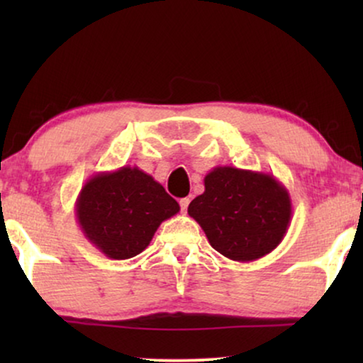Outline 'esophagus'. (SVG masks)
<instances>
[{"mask_svg":"<svg viewBox=\"0 0 363 363\" xmlns=\"http://www.w3.org/2000/svg\"><path fill=\"white\" fill-rule=\"evenodd\" d=\"M188 205H190V198H182V200H180V208H182L183 213H186Z\"/></svg>","mask_w":363,"mask_h":363,"instance_id":"1","label":"esophagus"}]
</instances>
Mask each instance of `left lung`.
<instances>
[{
  "label": "left lung",
  "instance_id": "obj_1",
  "mask_svg": "<svg viewBox=\"0 0 363 363\" xmlns=\"http://www.w3.org/2000/svg\"><path fill=\"white\" fill-rule=\"evenodd\" d=\"M210 245L228 259L247 262L269 255L291 225L289 191L271 173L216 167L205 191L188 206Z\"/></svg>",
  "mask_w": 363,
  "mask_h": 363
}]
</instances>
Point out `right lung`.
<instances>
[{
  "label": "right lung",
  "mask_w": 363,
  "mask_h": 363,
  "mask_svg": "<svg viewBox=\"0 0 363 363\" xmlns=\"http://www.w3.org/2000/svg\"><path fill=\"white\" fill-rule=\"evenodd\" d=\"M178 211L177 200L137 167L96 173L84 183L76 201L86 240L118 261L140 255L162 221Z\"/></svg>",
  "instance_id": "1"
}]
</instances>
